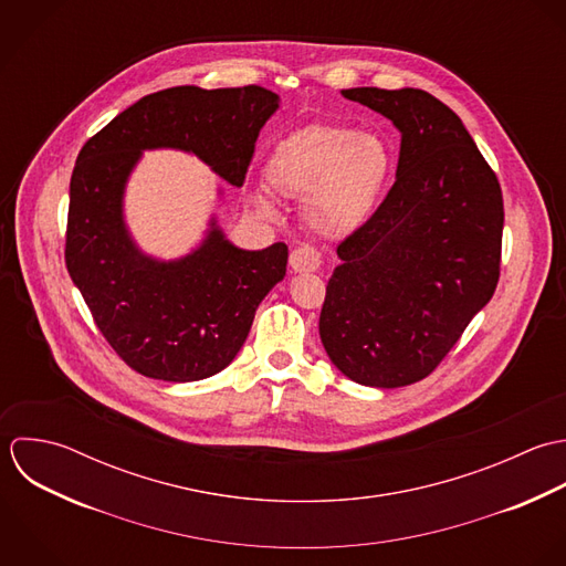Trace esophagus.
<instances>
[{"label": "esophagus", "mask_w": 566, "mask_h": 566, "mask_svg": "<svg viewBox=\"0 0 566 566\" xmlns=\"http://www.w3.org/2000/svg\"><path fill=\"white\" fill-rule=\"evenodd\" d=\"M290 265L294 272H316L323 265V254L312 245H298L290 254Z\"/></svg>", "instance_id": "esophagus-1"}]
</instances>
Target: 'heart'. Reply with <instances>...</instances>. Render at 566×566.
Listing matches in <instances>:
<instances>
[{"instance_id":"obj_1","label":"heart","mask_w":566,"mask_h":566,"mask_svg":"<svg viewBox=\"0 0 566 566\" xmlns=\"http://www.w3.org/2000/svg\"><path fill=\"white\" fill-rule=\"evenodd\" d=\"M392 169V149L376 132L316 123L276 143L263 178L276 197L303 199L314 232L340 239L371 219ZM254 199L268 208L263 195Z\"/></svg>"}]
</instances>
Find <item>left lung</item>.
Here are the masks:
<instances>
[{"instance_id": "1", "label": "left lung", "mask_w": 566, "mask_h": 566, "mask_svg": "<svg viewBox=\"0 0 566 566\" xmlns=\"http://www.w3.org/2000/svg\"><path fill=\"white\" fill-rule=\"evenodd\" d=\"M343 96L401 132L397 180L338 245L321 312L332 363L358 384L430 376L501 276L503 192L461 118L423 90L354 87Z\"/></svg>"}]
</instances>
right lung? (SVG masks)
Masks as SVG:
<instances>
[{"label": "right lung", "instance_id": "1", "mask_svg": "<svg viewBox=\"0 0 566 566\" xmlns=\"http://www.w3.org/2000/svg\"><path fill=\"white\" fill-rule=\"evenodd\" d=\"M279 96L259 85L149 94L92 136L72 171L65 265L112 349L138 374L192 381L226 369L265 294L285 276L287 245L241 250L210 221L203 243L156 261L132 241L123 192L140 151L182 149L243 187Z\"/></svg>", "mask_w": 566, "mask_h": 566}]
</instances>
